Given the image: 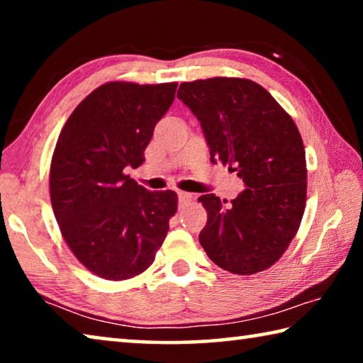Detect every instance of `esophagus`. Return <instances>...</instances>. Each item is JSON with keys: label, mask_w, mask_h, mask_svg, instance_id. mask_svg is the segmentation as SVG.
Segmentation results:
<instances>
[{"label": "esophagus", "mask_w": 363, "mask_h": 363, "mask_svg": "<svg viewBox=\"0 0 363 363\" xmlns=\"http://www.w3.org/2000/svg\"><path fill=\"white\" fill-rule=\"evenodd\" d=\"M177 196H179V205H181V206H184V205H189L190 201L194 200V195H192V194L182 192V190H179V192H177Z\"/></svg>", "instance_id": "esophagus-1"}]
</instances>
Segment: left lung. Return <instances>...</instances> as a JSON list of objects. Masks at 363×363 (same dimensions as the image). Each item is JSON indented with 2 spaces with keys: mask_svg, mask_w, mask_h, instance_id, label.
Here are the masks:
<instances>
[{
  "mask_svg": "<svg viewBox=\"0 0 363 363\" xmlns=\"http://www.w3.org/2000/svg\"><path fill=\"white\" fill-rule=\"evenodd\" d=\"M177 97L199 118L211 162L237 171L247 187L230 203L200 196L208 213L200 245L227 272L269 269L296 235L306 208V152L296 123L247 78L181 83Z\"/></svg>",
  "mask_w": 363,
  "mask_h": 363,
  "instance_id": "obj_1",
  "label": "left lung"
}]
</instances>
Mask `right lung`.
<instances>
[{"label":"right lung","mask_w":363,"mask_h":363,"mask_svg":"<svg viewBox=\"0 0 363 363\" xmlns=\"http://www.w3.org/2000/svg\"><path fill=\"white\" fill-rule=\"evenodd\" d=\"M176 88L106 83L59 134L49 171L52 211L72 253L97 277L128 280L149 269L177 211L173 190L150 192L126 174L144 163Z\"/></svg>","instance_id":"add662e5"}]
</instances>
